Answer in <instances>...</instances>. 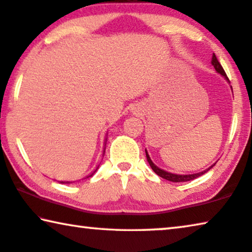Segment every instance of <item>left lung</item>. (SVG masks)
<instances>
[{
    "label": "left lung",
    "instance_id": "left-lung-1",
    "mask_svg": "<svg viewBox=\"0 0 252 252\" xmlns=\"http://www.w3.org/2000/svg\"><path fill=\"white\" fill-rule=\"evenodd\" d=\"M212 65L214 66V68L216 69V72L220 73V75H223L224 77H225L226 81H229V79H227V76L225 74V72H224V69L222 67V65L220 64V62L218 61V59H216L215 54H213V57H212ZM145 153H146V158H148V162L151 168H152V170L154 172L157 173L158 176H160L161 178H163V179L165 180H169V181H172V183H185V181H190L192 179H196V178L200 177L202 175H204L205 172H207L208 170L212 169L213 166L215 165V163L213 164L212 166H210V168L204 170V171L202 172H198V173H192V175H175V173H171V172H166L164 171V170H162L160 168H158V166L153 163L152 160L150 158V156L148 154V151L145 150Z\"/></svg>",
    "mask_w": 252,
    "mask_h": 252
}]
</instances>
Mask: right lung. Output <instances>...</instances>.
<instances>
[{"label": "right lung", "instance_id": "add662e5", "mask_svg": "<svg viewBox=\"0 0 252 252\" xmlns=\"http://www.w3.org/2000/svg\"><path fill=\"white\" fill-rule=\"evenodd\" d=\"M103 152H104V151H103ZM98 168H99V166H98ZM98 168H96V169H98ZM96 169L94 170V172H92L91 173V175H89L87 178H89V177H92V176H94V173L96 171ZM61 184H71V183H69V181H61Z\"/></svg>", "mask_w": 252, "mask_h": 252}]
</instances>
